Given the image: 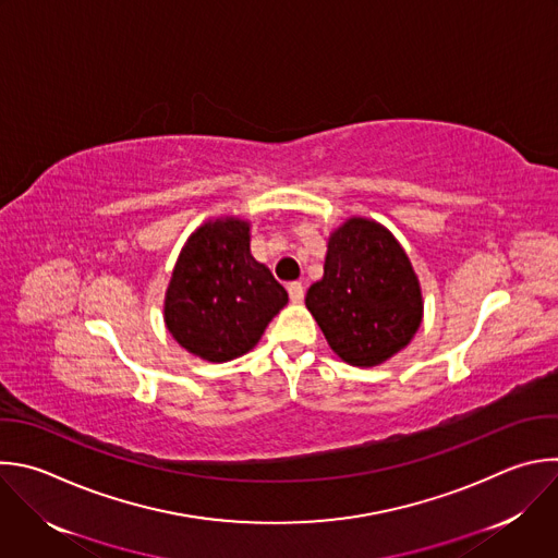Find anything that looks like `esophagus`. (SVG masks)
Here are the masks:
<instances>
[{"instance_id": "34e87169", "label": "esophagus", "mask_w": 558, "mask_h": 558, "mask_svg": "<svg viewBox=\"0 0 558 558\" xmlns=\"http://www.w3.org/2000/svg\"><path fill=\"white\" fill-rule=\"evenodd\" d=\"M287 291H289V298L293 304H300L304 300V287L302 282H289L287 284Z\"/></svg>"}]
</instances>
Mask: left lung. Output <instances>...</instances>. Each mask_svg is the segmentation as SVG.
Here are the masks:
<instances>
[{"mask_svg": "<svg viewBox=\"0 0 558 558\" xmlns=\"http://www.w3.org/2000/svg\"><path fill=\"white\" fill-rule=\"evenodd\" d=\"M306 308L343 361L369 367L412 341L423 295L397 239L375 221L348 219L328 239L324 278L306 291Z\"/></svg>", "mask_w": 558, "mask_h": 558, "instance_id": "left-lung-1", "label": "left lung"}]
</instances>
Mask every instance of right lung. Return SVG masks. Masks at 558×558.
<instances>
[{
  "label": "right lung",
  "mask_w": 558,
  "mask_h": 558,
  "mask_svg": "<svg viewBox=\"0 0 558 558\" xmlns=\"http://www.w3.org/2000/svg\"><path fill=\"white\" fill-rule=\"evenodd\" d=\"M287 302L284 287L250 252V223L219 219L181 250L163 319L185 350L221 363L252 350Z\"/></svg>",
  "instance_id": "obj_1"
}]
</instances>
